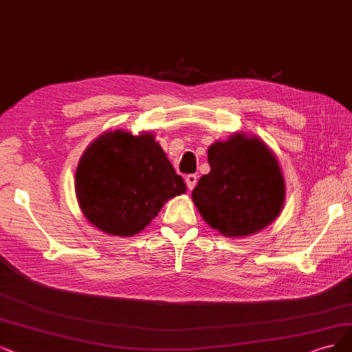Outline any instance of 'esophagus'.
<instances>
[{
  "label": "esophagus",
  "instance_id": "34e87169",
  "mask_svg": "<svg viewBox=\"0 0 352 352\" xmlns=\"http://www.w3.org/2000/svg\"><path fill=\"white\" fill-rule=\"evenodd\" d=\"M186 183H187L188 190H192L194 187H196V184H197V175H194V174L187 175L186 177Z\"/></svg>",
  "mask_w": 352,
  "mask_h": 352
}]
</instances>
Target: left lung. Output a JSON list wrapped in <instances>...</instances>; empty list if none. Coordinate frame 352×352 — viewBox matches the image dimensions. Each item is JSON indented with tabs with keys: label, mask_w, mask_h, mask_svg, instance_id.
Returning a JSON list of instances; mask_svg holds the SVG:
<instances>
[{
	"label": "left lung",
	"mask_w": 352,
	"mask_h": 352,
	"mask_svg": "<svg viewBox=\"0 0 352 352\" xmlns=\"http://www.w3.org/2000/svg\"><path fill=\"white\" fill-rule=\"evenodd\" d=\"M210 173L191 192L204 222L226 238L261 232L280 216L285 201L281 166L267 143L243 132L207 149Z\"/></svg>",
	"instance_id": "1"
}]
</instances>
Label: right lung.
<instances>
[{"mask_svg":"<svg viewBox=\"0 0 352 352\" xmlns=\"http://www.w3.org/2000/svg\"><path fill=\"white\" fill-rule=\"evenodd\" d=\"M187 191L153 133L107 130L82 153L75 196L91 225L113 236H135L162 206Z\"/></svg>","mask_w":352,"mask_h":352,"instance_id":"right-lung-1","label":"right lung"}]
</instances>
